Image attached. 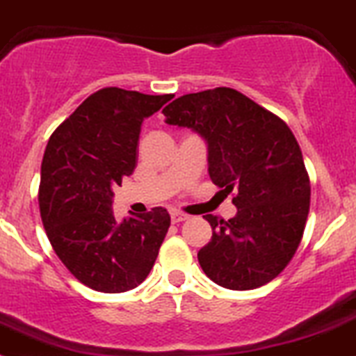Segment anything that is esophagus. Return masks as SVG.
Masks as SVG:
<instances>
[{"label":"esophagus","instance_id":"obj_1","mask_svg":"<svg viewBox=\"0 0 356 356\" xmlns=\"http://www.w3.org/2000/svg\"><path fill=\"white\" fill-rule=\"evenodd\" d=\"M170 219H172V223L177 225V223H182V221H186V219H188V216L182 214V212H172Z\"/></svg>","mask_w":356,"mask_h":356}]
</instances>
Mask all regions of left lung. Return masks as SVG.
Masks as SVG:
<instances>
[{
  "instance_id": "8db88e82",
  "label": "left lung",
  "mask_w": 356,
  "mask_h": 356,
  "mask_svg": "<svg viewBox=\"0 0 356 356\" xmlns=\"http://www.w3.org/2000/svg\"><path fill=\"white\" fill-rule=\"evenodd\" d=\"M167 124L189 128L207 144L209 175L237 214L212 227L198 251L205 274L228 290H253L283 272L300 244L311 184L286 122L230 88L191 92L163 108Z\"/></svg>"
}]
</instances>
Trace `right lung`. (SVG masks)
Returning <instances> with one entry per match:
<instances>
[{
	"mask_svg": "<svg viewBox=\"0 0 356 356\" xmlns=\"http://www.w3.org/2000/svg\"><path fill=\"white\" fill-rule=\"evenodd\" d=\"M174 95L119 88L92 92L49 138L38 204L59 260L86 286L133 290L147 277L170 227L167 209L118 223L114 186L137 167L140 126Z\"/></svg>",
	"mask_w": 356,
	"mask_h": 356,
	"instance_id": "right-lung-1",
	"label": "right lung"
}]
</instances>
